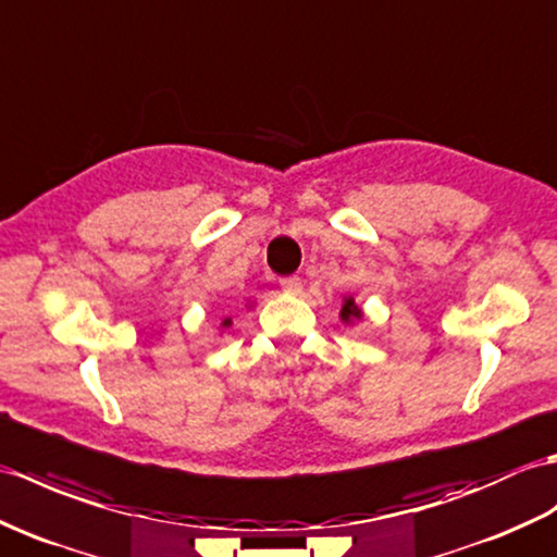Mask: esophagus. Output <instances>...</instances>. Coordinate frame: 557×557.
<instances>
[{
	"instance_id": "1",
	"label": "esophagus",
	"mask_w": 557,
	"mask_h": 557,
	"mask_svg": "<svg viewBox=\"0 0 557 557\" xmlns=\"http://www.w3.org/2000/svg\"><path fill=\"white\" fill-rule=\"evenodd\" d=\"M280 287H282L284 292H287V294H301L304 282H301V277H296V275L282 277V280H280Z\"/></svg>"
}]
</instances>
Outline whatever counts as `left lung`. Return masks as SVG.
<instances>
[{
    "label": "left lung",
    "instance_id": "left-lung-1",
    "mask_svg": "<svg viewBox=\"0 0 557 557\" xmlns=\"http://www.w3.org/2000/svg\"><path fill=\"white\" fill-rule=\"evenodd\" d=\"M339 320L344 325H354L356 320H363V310L358 308V304L354 301V296H344V306L339 310Z\"/></svg>",
    "mask_w": 557,
    "mask_h": 557
}]
</instances>
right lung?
Listing matches in <instances>:
<instances>
[{"mask_svg":"<svg viewBox=\"0 0 557 557\" xmlns=\"http://www.w3.org/2000/svg\"><path fill=\"white\" fill-rule=\"evenodd\" d=\"M230 325H232V320H230V318H225L223 322H220V327H230Z\"/></svg>","mask_w":557,"mask_h":557,"instance_id":"add662e5","label":"right lung"}]
</instances>
